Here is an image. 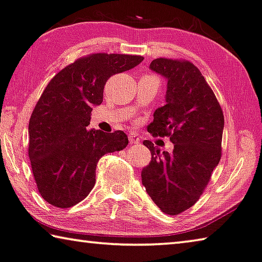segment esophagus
I'll return each mask as SVG.
<instances>
[{
    "instance_id": "34e87169",
    "label": "esophagus",
    "mask_w": 262,
    "mask_h": 262,
    "mask_svg": "<svg viewBox=\"0 0 262 262\" xmlns=\"http://www.w3.org/2000/svg\"><path fill=\"white\" fill-rule=\"evenodd\" d=\"M128 140H129V143L130 144H134V143H139L140 142V139L139 136L134 134V133H130L129 136H128Z\"/></svg>"
}]
</instances>
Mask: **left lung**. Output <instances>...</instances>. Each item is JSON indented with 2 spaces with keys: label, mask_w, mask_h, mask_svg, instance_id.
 <instances>
[{
  "label": "left lung",
  "mask_w": 262,
  "mask_h": 262,
  "mask_svg": "<svg viewBox=\"0 0 262 262\" xmlns=\"http://www.w3.org/2000/svg\"><path fill=\"white\" fill-rule=\"evenodd\" d=\"M149 68L168 83L166 104L154 112L148 132L168 136L174 149L160 153L153 142L144 140L151 161L142 169V183L163 213L179 215L199 200L220 161L224 112L192 62L160 57Z\"/></svg>",
  "instance_id": "8db88e82"
}]
</instances>
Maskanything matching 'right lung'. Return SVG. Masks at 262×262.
Segmentation results:
<instances>
[{"instance_id":"right-lung-1","label":"right lung","mask_w":262,"mask_h":262,"mask_svg":"<svg viewBox=\"0 0 262 262\" xmlns=\"http://www.w3.org/2000/svg\"><path fill=\"white\" fill-rule=\"evenodd\" d=\"M139 55L97 53L60 70L42 93L29 120V148L41 196L58 208L79 204L95 185L99 160L122 150L126 133L87 130L93 107L103 101L109 77L134 68Z\"/></svg>"}]
</instances>
